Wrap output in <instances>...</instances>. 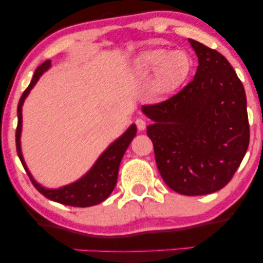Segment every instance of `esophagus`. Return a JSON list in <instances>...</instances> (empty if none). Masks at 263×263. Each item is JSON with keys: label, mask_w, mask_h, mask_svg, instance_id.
Masks as SVG:
<instances>
[{"label": "esophagus", "mask_w": 263, "mask_h": 263, "mask_svg": "<svg viewBox=\"0 0 263 263\" xmlns=\"http://www.w3.org/2000/svg\"><path fill=\"white\" fill-rule=\"evenodd\" d=\"M136 126L140 131H143V129H146V121L143 119H137L136 120Z\"/></svg>", "instance_id": "obj_1"}]
</instances>
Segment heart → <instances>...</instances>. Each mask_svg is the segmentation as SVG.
<instances>
[{
  "label": "heart",
  "instance_id": "b5f03b06",
  "mask_svg": "<svg viewBox=\"0 0 263 263\" xmlns=\"http://www.w3.org/2000/svg\"><path fill=\"white\" fill-rule=\"evenodd\" d=\"M137 69L141 73L156 71L153 89L159 95H165L185 81L192 69V59L183 50L155 49L142 54L137 60Z\"/></svg>",
  "mask_w": 263,
  "mask_h": 263
}]
</instances>
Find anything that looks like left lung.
Returning a JSON list of instances; mask_svg holds the SVG:
<instances>
[{"mask_svg": "<svg viewBox=\"0 0 263 263\" xmlns=\"http://www.w3.org/2000/svg\"><path fill=\"white\" fill-rule=\"evenodd\" d=\"M198 57L194 79L173 98L142 106L153 121L157 167L164 183L183 195L218 192L231 180L250 142L246 93L230 63L189 39Z\"/></svg>", "mask_w": 263, "mask_h": 263, "instance_id": "obj_1", "label": "left lung"}]
</instances>
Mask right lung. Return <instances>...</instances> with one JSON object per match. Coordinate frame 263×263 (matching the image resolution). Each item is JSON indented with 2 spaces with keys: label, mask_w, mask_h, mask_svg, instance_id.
Listing matches in <instances>:
<instances>
[{
  "label": "right lung",
  "mask_w": 263,
  "mask_h": 263,
  "mask_svg": "<svg viewBox=\"0 0 263 263\" xmlns=\"http://www.w3.org/2000/svg\"><path fill=\"white\" fill-rule=\"evenodd\" d=\"M50 68V60H45L43 64H41L35 70L33 79L29 84V86L25 90V92L21 96L20 102H18L17 115H18V125L16 129V146L17 153L22 162L23 167L31 178L33 185L39 193L44 195L45 198L50 200L57 201V203L69 205V206H78V208H87L92 205L100 204L105 199L110 197L112 190L116 185L117 176H119L120 163L126 149L134 140V137L137 134V127L135 123H132L129 127L126 129V132L122 136H120L116 141H114L110 146L107 147L100 157L96 159L93 165L87 171V173L84 174L80 179L75 180L74 183L68 184V185L60 186L57 189H49L41 185L34 178L32 177L31 172L27 167L25 158H23L22 149H21V132H22V106L26 98L31 90L34 87L39 78L43 75L44 71H47Z\"/></svg>",
  "instance_id": "obj_1"
}]
</instances>
